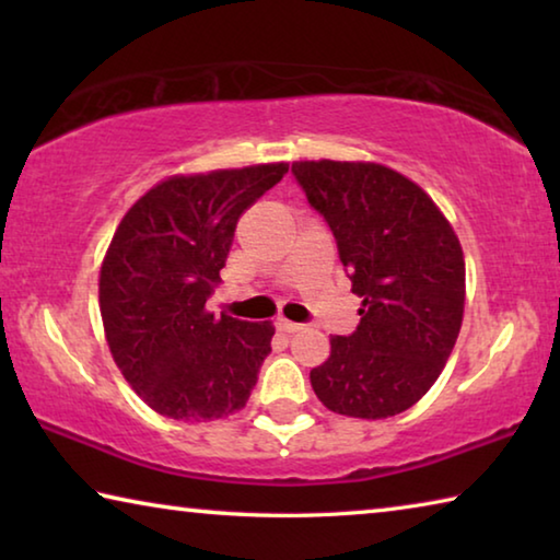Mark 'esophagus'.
Returning a JSON list of instances; mask_svg holds the SVG:
<instances>
[{"instance_id": "1", "label": "esophagus", "mask_w": 560, "mask_h": 560, "mask_svg": "<svg viewBox=\"0 0 560 560\" xmlns=\"http://www.w3.org/2000/svg\"><path fill=\"white\" fill-rule=\"evenodd\" d=\"M277 328L283 330V334H296V330H301V324H293V320L279 316L277 318Z\"/></svg>"}]
</instances>
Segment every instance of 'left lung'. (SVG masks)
I'll return each mask as SVG.
<instances>
[{"mask_svg": "<svg viewBox=\"0 0 560 560\" xmlns=\"http://www.w3.org/2000/svg\"><path fill=\"white\" fill-rule=\"evenodd\" d=\"M338 242L358 293L360 326L330 338L311 385L330 412L385 420L438 381L464 318V252L424 189L381 163L299 160L291 165Z\"/></svg>", "mask_w": 560, "mask_h": 560, "instance_id": "1", "label": "left lung"}]
</instances>
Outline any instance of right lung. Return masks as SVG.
Masks as SVG:
<instances>
[{
    "instance_id": "obj_1",
    "label": "right lung",
    "mask_w": 560,
    "mask_h": 560,
    "mask_svg": "<svg viewBox=\"0 0 560 560\" xmlns=\"http://www.w3.org/2000/svg\"><path fill=\"white\" fill-rule=\"evenodd\" d=\"M289 163L173 175L122 214L98 277L110 355L138 397L179 422L240 412L271 350V320L205 308L240 217Z\"/></svg>"
}]
</instances>
